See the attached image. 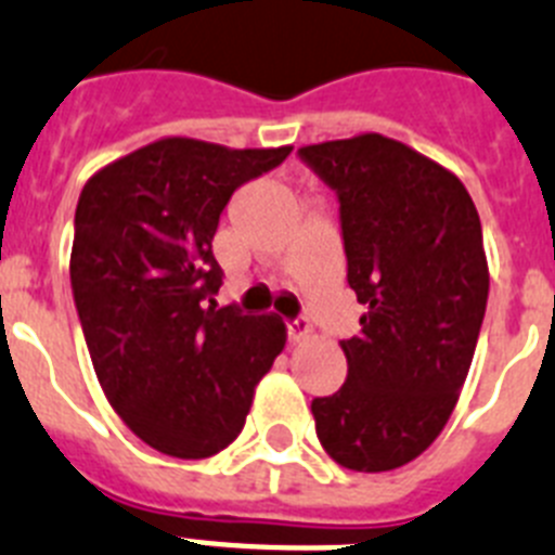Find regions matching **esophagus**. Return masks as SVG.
I'll return each mask as SVG.
<instances>
[{
    "mask_svg": "<svg viewBox=\"0 0 555 555\" xmlns=\"http://www.w3.org/2000/svg\"><path fill=\"white\" fill-rule=\"evenodd\" d=\"M312 335V326L305 315L287 318V340L291 344H298V340H307Z\"/></svg>",
    "mask_w": 555,
    "mask_h": 555,
    "instance_id": "esophagus-1",
    "label": "esophagus"
}]
</instances>
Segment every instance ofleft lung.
Wrapping results in <instances>:
<instances>
[{"label":"left lung","instance_id":"obj_1","mask_svg":"<svg viewBox=\"0 0 555 555\" xmlns=\"http://www.w3.org/2000/svg\"><path fill=\"white\" fill-rule=\"evenodd\" d=\"M298 158L337 195L346 282L369 307L349 363L312 399L318 441L354 472H388L444 430L489 298L483 229L466 186L397 139L363 133Z\"/></svg>","mask_w":555,"mask_h":555}]
</instances>
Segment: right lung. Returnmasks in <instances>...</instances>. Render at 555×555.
<instances>
[{"instance_id": "obj_1", "label": "right lung", "mask_w": 555, "mask_h": 555, "mask_svg": "<svg viewBox=\"0 0 555 555\" xmlns=\"http://www.w3.org/2000/svg\"><path fill=\"white\" fill-rule=\"evenodd\" d=\"M291 151L172 137L108 164L80 192L69 279L91 363L117 416L164 455L229 447L284 349L273 312L218 310L211 240L231 195Z\"/></svg>"}]
</instances>
